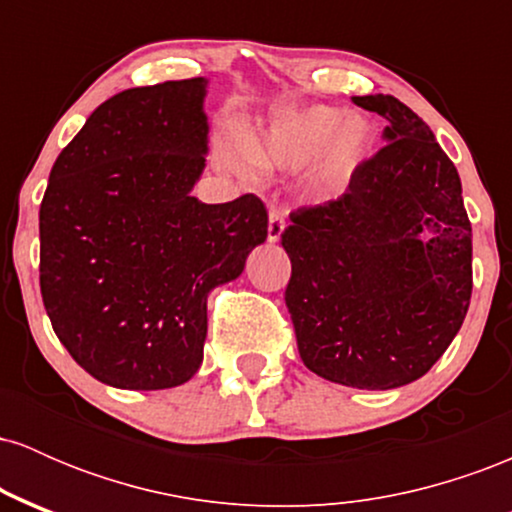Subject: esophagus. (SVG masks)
<instances>
[{
    "mask_svg": "<svg viewBox=\"0 0 512 512\" xmlns=\"http://www.w3.org/2000/svg\"><path fill=\"white\" fill-rule=\"evenodd\" d=\"M284 228H286L284 211H281L279 207L269 209V226H267V240H269V243H279Z\"/></svg>",
    "mask_w": 512,
    "mask_h": 512,
    "instance_id": "34e87169",
    "label": "esophagus"
}]
</instances>
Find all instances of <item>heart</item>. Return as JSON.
Segmentation results:
<instances>
[{"label": "heart", "instance_id": "obj_1", "mask_svg": "<svg viewBox=\"0 0 512 512\" xmlns=\"http://www.w3.org/2000/svg\"><path fill=\"white\" fill-rule=\"evenodd\" d=\"M375 132L358 113H339L332 105H301L276 110L252 132L233 158H248L262 170H298L313 192L332 195L354 182L373 156Z\"/></svg>", "mask_w": 512, "mask_h": 512}]
</instances>
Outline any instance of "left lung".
Masks as SVG:
<instances>
[{
	"label": "left lung",
	"instance_id": "left-lung-1",
	"mask_svg": "<svg viewBox=\"0 0 512 512\" xmlns=\"http://www.w3.org/2000/svg\"><path fill=\"white\" fill-rule=\"evenodd\" d=\"M385 117V146L342 197L291 214L281 245L298 354L358 390L419 380L460 332L472 298V223L457 168L395 96H356Z\"/></svg>",
	"mask_w": 512,
	"mask_h": 512
}]
</instances>
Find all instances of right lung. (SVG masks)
<instances>
[{
	"mask_svg": "<svg viewBox=\"0 0 512 512\" xmlns=\"http://www.w3.org/2000/svg\"><path fill=\"white\" fill-rule=\"evenodd\" d=\"M207 79L127 88L93 110L40 204V293L57 339L120 390L202 366L207 298L267 240L262 199L204 204Z\"/></svg>",
	"mask_w": 512,
	"mask_h": 512,
	"instance_id": "obj_1",
	"label": "right lung"
}]
</instances>
